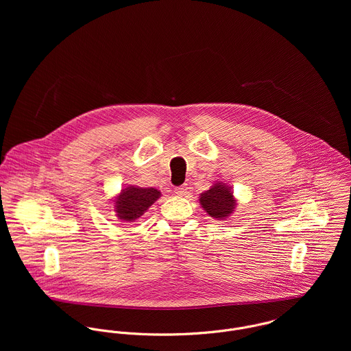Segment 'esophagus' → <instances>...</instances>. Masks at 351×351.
I'll return each instance as SVG.
<instances>
[{
    "label": "esophagus",
    "instance_id": "34e87169",
    "mask_svg": "<svg viewBox=\"0 0 351 351\" xmlns=\"http://www.w3.org/2000/svg\"><path fill=\"white\" fill-rule=\"evenodd\" d=\"M176 193L182 197V196H186L189 193V191L186 186H178V188H176Z\"/></svg>",
    "mask_w": 351,
    "mask_h": 351
}]
</instances>
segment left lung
I'll list each match as a JSON object with an SVG mask.
<instances>
[{"instance_id":"1","label":"left lung","mask_w":351,"mask_h":351,"mask_svg":"<svg viewBox=\"0 0 351 351\" xmlns=\"http://www.w3.org/2000/svg\"><path fill=\"white\" fill-rule=\"evenodd\" d=\"M200 204L210 217L226 219L235 209L237 200L234 199L230 186L217 182L209 191L200 195Z\"/></svg>"}]
</instances>
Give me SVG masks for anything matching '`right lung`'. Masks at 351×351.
<instances>
[{"label":"right lung","instance_id":"right-lung-1","mask_svg":"<svg viewBox=\"0 0 351 351\" xmlns=\"http://www.w3.org/2000/svg\"><path fill=\"white\" fill-rule=\"evenodd\" d=\"M159 197L158 189L128 186L114 200V210L119 219L132 221L141 217Z\"/></svg>","mask_w":351,"mask_h":351}]
</instances>
